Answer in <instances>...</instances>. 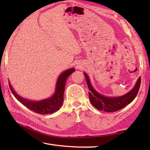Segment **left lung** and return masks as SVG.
I'll list each match as a JSON object with an SVG mask.
<instances>
[{
	"label": "left lung",
	"mask_w": 150,
	"mask_h": 150,
	"mask_svg": "<svg viewBox=\"0 0 150 150\" xmlns=\"http://www.w3.org/2000/svg\"><path fill=\"white\" fill-rule=\"evenodd\" d=\"M84 75L86 80H87L88 89H89L88 95H89V99L91 104L94 107L98 110L108 112L118 111L130 104L135 98L138 93L139 87H140L141 77H139L135 87L126 95L120 96V97H106L105 96L100 95L99 93L94 90L91 85L89 79H88L87 75L85 73H84Z\"/></svg>",
	"instance_id": "left-lung-1"
}]
</instances>
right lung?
<instances>
[{"mask_svg": "<svg viewBox=\"0 0 150 150\" xmlns=\"http://www.w3.org/2000/svg\"><path fill=\"white\" fill-rule=\"evenodd\" d=\"M73 71H75L74 68L67 69L63 72L57 79L56 90L54 95L50 98L39 101V102H32V101L24 99L14 92L10 83L9 87L16 99L30 110L36 113L41 114V115L51 114L59 110L62 106L63 103V94H64L66 80Z\"/></svg>", "mask_w": 150, "mask_h": 150, "instance_id": "1", "label": "right lung"}]
</instances>
